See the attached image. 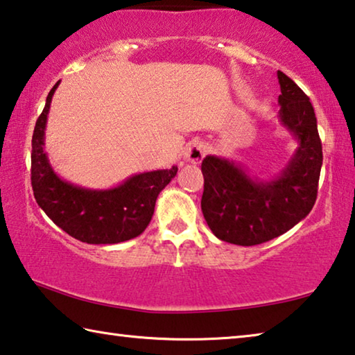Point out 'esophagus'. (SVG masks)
Instances as JSON below:
<instances>
[{
	"label": "esophagus",
	"mask_w": 355,
	"mask_h": 355,
	"mask_svg": "<svg viewBox=\"0 0 355 355\" xmlns=\"http://www.w3.org/2000/svg\"><path fill=\"white\" fill-rule=\"evenodd\" d=\"M207 153V148L202 142H191L184 150V159L192 164H199Z\"/></svg>",
	"instance_id": "obj_1"
}]
</instances>
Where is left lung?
Returning a JSON list of instances; mask_svg holds the SVG:
<instances>
[{
  "instance_id": "obj_1",
  "label": "left lung",
  "mask_w": 355,
  "mask_h": 355,
  "mask_svg": "<svg viewBox=\"0 0 355 355\" xmlns=\"http://www.w3.org/2000/svg\"><path fill=\"white\" fill-rule=\"evenodd\" d=\"M280 122L299 142L290 163L269 182L252 180L230 159L208 155L202 161V213L222 241L255 245L274 239L302 220L313 208L322 166V146L315 110L307 95L284 71Z\"/></svg>"
}]
</instances>
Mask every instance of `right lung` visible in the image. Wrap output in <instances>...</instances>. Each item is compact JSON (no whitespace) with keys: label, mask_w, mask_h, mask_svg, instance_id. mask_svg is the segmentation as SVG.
<instances>
[{"label":"right lung","mask_w":355,"mask_h":355,"mask_svg":"<svg viewBox=\"0 0 355 355\" xmlns=\"http://www.w3.org/2000/svg\"><path fill=\"white\" fill-rule=\"evenodd\" d=\"M35 122L31 153V184L37 205L58 227L87 244H117L139 236L155 211L156 197L178 167L137 173L112 189H86L59 178L44 152L46 117L53 94Z\"/></svg>","instance_id":"obj_1"}]
</instances>
